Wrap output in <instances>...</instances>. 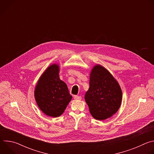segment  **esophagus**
I'll return each mask as SVG.
<instances>
[{"instance_id": "34e87169", "label": "esophagus", "mask_w": 154, "mask_h": 154, "mask_svg": "<svg viewBox=\"0 0 154 154\" xmlns=\"http://www.w3.org/2000/svg\"><path fill=\"white\" fill-rule=\"evenodd\" d=\"M74 99L75 100H81V99H82V97H81V96H75L74 97Z\"/></svg>"}]
</instances>
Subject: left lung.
<instances>
[{
    "label": "left lung",
    "mask_w": 154,
    "mask_h": 154,
    "mask_svg": "<svg viewBox=\"0 0 154 154\" xmlns=\"http://www.w3.org/2000/svg\"><path fill=\"white\" fill-rule=\"evenodd\" d=\"M85 99L93 117L104 120L118 110L122 101V91L112 75L100 65H96L91 72L90 88Z\"/></svg>",
    "instance_id": "obj_1"
}]
</instances>
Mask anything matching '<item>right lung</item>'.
<instances>
[{"label":"right lung","mask_w":154,"mask_h":154,"mask_svg":"<svg viewBox=\"0 0 154 154\" xmlns=\"http://www.w3.org/2000/svg\"><path fill=\"white\" fill-rule=\"evenodd\" d=\"M59 66L52 64L39 78L35 97L41 111L52 117L60 116L72 99L68 86L59 77Z\"/></svg>","instance_id":"1"}]
</instances>
